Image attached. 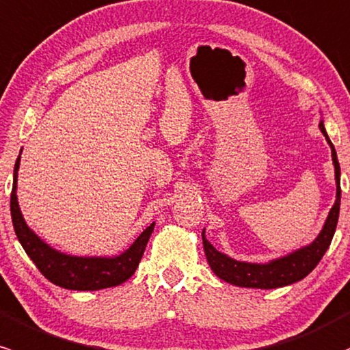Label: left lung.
I'll return each mask as SVG.
<instances>
[{
	"mask_svg": "<svg viewBox=\"0 0 350 350\" xmlns=\"http://www.w3.org/2000/svg\"><path fill=\"white\" fill-rule=\"evenodd\" d=\"M321 131L324 133L325 139L331 144L332 148V161L334 167H336V183H337V199L334 202L331 213H329L327 221H325L324 228H322L321 234L317 239L307 247L299 249V251L293 252V254L282 257V259H275L269 264H249V262H239L234 260L231 257L214 249V245L206 239L204 231H202V243H204V252L209 262L211 269L217 278L222 281L234 284V286L241 287H257V289H275V287L289 286V284L301 281L304 279L314 267L317 266L319 260L325 254V251L331 245V241L334 237L337 228V219H339V209H340V166L337 161L336 149L334 144L329 139L327 133H325L324 124H319Z\"/></svg>",
	"mask_w": 350,
	"mask_h": 350,
	"instance_id": "1",
	"label": "left lung"
}]
</instances>
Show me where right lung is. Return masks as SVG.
I'll list each match as a JSON object with an SVG mask.
<instances>
[{
  "instance_id": "add662e5",
  "label": "right lung",
  "mask_w": 350,
  "mask_h": 350,
  "mask_svg": "<svg viewBox=\"0 0 350 350\" xmlns=\"http://www.w3.org/2000/svg\"><path fill=\"white\" fill-rule=\"evenodd\" d=\"M18 169L19 157L14 164L13 191H11V219H13L14 232L26 254L31 257L33 262L48 281L71 291H98L119 286L131 278L144 254L146 244L154 229V222L141 232V236L134 241L128 251L118 257H72L61 254L46 245L26 226L16 198Z\"/></svg>"
}]
</instances>
